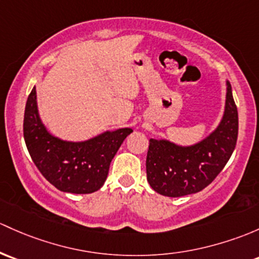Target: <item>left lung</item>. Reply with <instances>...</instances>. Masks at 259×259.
Returning a JSON list of instances; mask_svg holds the SVG:
<instances>
[{
	"mask_svg": "<svg viewBox=\"0 0 259 259\" xmlns=\"http://www.w3.org/2000/svg\"><path fill=\"white\" fill-rule=\"evenodd\" d=\"M238 137V113L230 81L226 80L225 111L220 124L192 145L150 139L146 175L152 190L168 197L196 194L208 186L230 160Z\"/></svg>",
	"mask_w": 259,
	"mask_h": 259,
	"instance_id": "obj_1",
	"label": "left lung"
}]
</instances>
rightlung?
<instances>
[{
	"label": "right lung",
	"mask_w": 259,
	"mask_h": 259,
	"mask_svg": "<svg viewBox=\"0 0 259 259\" xmlns=\"http://www.w3.org/2000/svg\"><path fill=\"white\" fill-rule=\"evenodd\" d=\"M132 127L102 133L84 141H68L48 132L39 116L36 87L24 109L23 137L34 165L63 192L92 194L104 185L109 166Z\"/></svg>",
	"instance_id": "obj_1"
}]
</instances>
